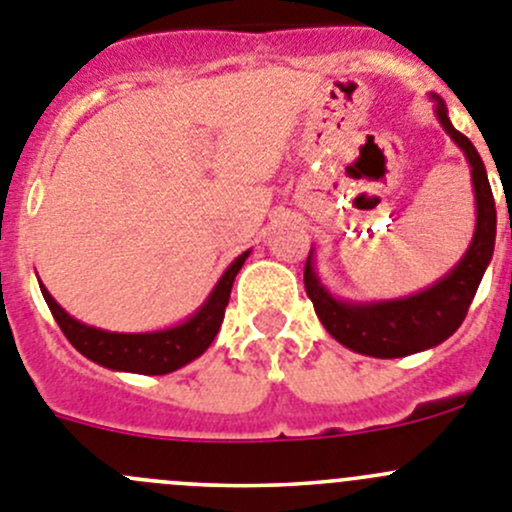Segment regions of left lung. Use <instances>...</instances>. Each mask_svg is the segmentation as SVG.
<instances>
[{"label":"left lung","mask_w":512,"mask_h":512,"mask_svg":"<svg viewBox=\"0 0 512 512\" xmlns=\"http://www.w3.org/2000/svg\"><path fill=\"white\" fill-rule=\"evenodd\" d=\"M432 100L437 121L442 123L447 136L460 146L472 174L477 222L472 242L462 260L444 278L419 293L391 300H366V303L336 298L315 272L313 250L305 262V293L313 300L315 315L321 318L323 328L341 346L364 353V356L401 358L447 341L465 321L477 285L493 260L498 214H495V199L490 181H487L485 164L470 138L462 136L452 126L444 100L437 95H432Z\"/></svg>","instance_id":"obj_1"}]
</instances>
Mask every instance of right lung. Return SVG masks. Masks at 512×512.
<instances>
[{
  "instance_id": "add662e5",
  "label": "right lung",
  "mask_w": 512,
  "mask_h": 512,
  "mask_svg": "<svg viewBox=\"0 0 512 512\" xmlns=\"http://www.w3.org/2000/svg\"><path fill=\"white\" fill-rule=\"evenodd\" d=\"M247 257H250V250L242 252L240 257H234L232 265L222 272V278H219L217 285L212 288L209 298L204 300L186 321H181L179 326L164 328V331H103V328L80 323L78 318H73V315L68 313V310L60 308V303L52 298L50 290L42 283L40 290L47 308L55 315L60 331L65 333V338H68L85 358H90L95 364L113 371L161 376L181 369V366H186L189 361L199 358L209 346H212L214 336H217L219 326H222L224 321V308H227L229 303L232 283L234 278H237V272L242 270V265H245Z\"/></svg>"
}]
</instances>
